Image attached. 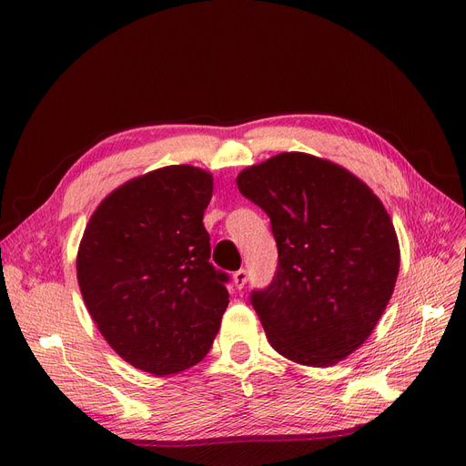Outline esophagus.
I'll return each instance as SVG.
<instances>
[{
  "mask_svg": "<svg viewBox=\"0 0 466 466\" xmlns=\"http://www.w3.org/2000/svg\"><path fill=\"white\" fill-rule=\"evenodd\" d=\"M247 282H248V271H247V269L235 271V275H233V284H235L237 290H242V288L247 286Z\"/></svg>",
  "mask_w": 466,
  "mask_h": 466,
  "instance_id": "obj_1",
  "label": "esophagus"
}]
</instances>
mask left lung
<instances>
[{
    "label": "left lung",
    "mask_w": 466,
    "mask_h": 466,
    "mask_svg": "<svg viewBox=\"0 0 466 466\" xmlns=\"http://www.w3.org/2000/svg\"><path fill=\"white\" fill-rule=\"evenodd\" d=\"M271 219L279 263L250 303L271 347L331 366L371 334L392 296L400 248L392 221L357 176L307 153H280L237 176Z\"/></svg>",
    "instance_id": "left-lung-1"
}]
</instances>
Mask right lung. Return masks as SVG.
I'll use <instances>...</instances> for the list:
<instances>
[{
    "label": "right lung",
    "instance_id": "1",
    "mask_svg": "<svg viewBox=\"0 0 466 466\" xmlns=\"http://www.w3.org/2000/svg\"><path fill=\"white\" fill-rule=\"evenodd\" d=\"M210 197L201 168L153 170L104 198L79 245L77 280L100 334L153 375L201 362L229 303L203 226Z\"/></svg>",
    "mask_w": 466,
    "mask_h": 466
}]
</instances>
